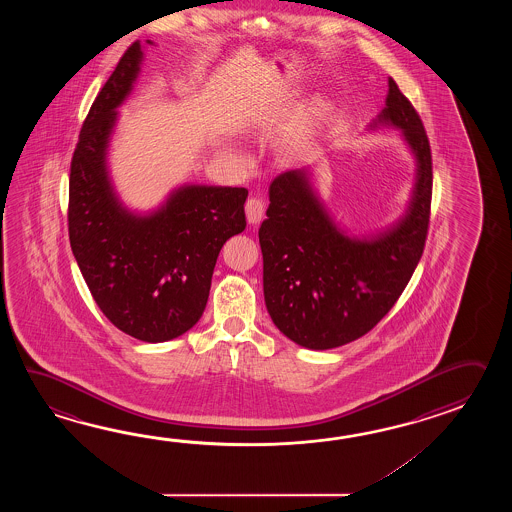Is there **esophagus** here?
I'll use <instances>...</instances> for the list:
<instances>
[{
    "instance_id": "34e87169",
    "label": "esophagus",
    "mask_w": 512,
    "mask_h": 512,
    "mask_svg": "<svg viewBox=\"0 0 512 512\" xmlns=\"http://www.w3.org/2000/svg\"><path fill=\"white\" fill-rule=\"evenodd\" d=\"M245 212H247L249 223H252V225L260 223L261 219H263V214H265V203H263V199H260V197H251V199L245 203Z\"/></svg>"
}]
</instances>
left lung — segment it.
Returning <instances> with one entry per match:
<instances>
[{
    "mask_svg": "<svg viewBox=\"0 0 512 512\" xmlns=\"http://www.w3.org/2000/svg\"><path fill=\"white\" fill-rule=\"evenodd\" d=\"M379 119L403 130L417 159L408 212L371 240L344 236L313 194L305 170L271 183L261 223L263 294L274 326L298 346L331 349L364 337L392 309L425 251L432 152L423 120L395 80Z\"/></svg>",
    "mask_w": 512,
    "mask_h": 512,
    "instance_id": "1",
    "label": "left lung"
}]
</instances>
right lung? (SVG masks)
I'll use <instances>...</instances> for the list:
<instances>
[{
    "label": "right lung",
    "instance_id": "1",
    "mask_svg": "<svg viewBox=\"0 0 512 512\" xmlns=\"http://www.w3.org/2000/svg\"><path fill=\"white\" fill-rule=\"evenodd\" d=\"M142 60L135 42L87 113L71 159L69 241L91 296L109 322L142 342H166L203 315L223 243L247 227V188L190 185L150 216L122 208L106 150Z\"/></svg>",
    "mask_w": 512,
    "mask_h": 512
}]
</instances>
